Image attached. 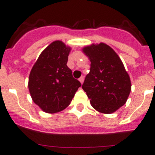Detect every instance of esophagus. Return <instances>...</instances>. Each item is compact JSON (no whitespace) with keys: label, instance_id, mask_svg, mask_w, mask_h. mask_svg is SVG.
I'll list each match as a JSON object with an SVG mask.
<instances>
[{"label":"esophagus","instance_id":"1","mask_svg":"<svg viewBox=\"0 0 155 155\" xmlns=\"http://www.w3.org/2000/svg\"><path fill=\"white\" fill-rule=\"evenodd\" d=\"M84 76H81L80 78H79V81H80V82L81 83H83V82H84Z\"/></svg>","mask_w":155,"mask_h":155}]
</instances>
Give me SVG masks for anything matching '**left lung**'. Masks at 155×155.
I'll return each instance as SVG.
<instances>
[{
    "mask_svg": "<svg viewBox=\"0 0 155 155\" xmlns=\"http://www.w3.org/2000/svg\"><path fill=\"white\" fill-rule=\"evenodd\" d=\"M91 61L82 88L94 109L114 113L124 105L131 91V82L124 64L109 46L101 42L83 49Z\"/></svg>",
    "mask_w": 155,
    "mask_h": 155,
    "instance_id": "1",
    "label": "left lung"
}]
</instances>
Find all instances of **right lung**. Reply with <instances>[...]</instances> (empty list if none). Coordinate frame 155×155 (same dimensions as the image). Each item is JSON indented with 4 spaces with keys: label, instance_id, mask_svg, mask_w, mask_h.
I'll use <instances>...</instances> for the list:
<instances>
[{
    "label": "right lung",
    "instance_id": "right-lung-1",
    "mask_svg": "<svg viewBox=\"0 0 155 155\" xmlns=\"http://www.w3.org/2000/svg\"><path fill=\"white\" fill-rule=\"evenodd\" d=\"M70 51L71 48L61 41L53 42L42 52L30 72L31 98L46 113L66 109L81 85L67 65Z\"/></svg>",
    "mask_w": 155,
    "mask_h": 155
}]
</instances>
